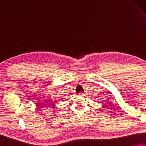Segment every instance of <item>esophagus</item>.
Listing matches in <instances>:
<instances>
[{
  "instance_id": "1",
  "label": "esophagus",
  "mask_w": 146,
  "mask_h": 146,
  "mask_svg": "<svg viewBox=\"0 0 146 146\" xmlns=\"http://www.w3.org/2000/svg\"><path fill=\"white\" fill-rule=\"evenodd\" d=\"M79 95H80V96H84V93L83 92H80V93H79Z\"/></svg>"
}]
</instances>
